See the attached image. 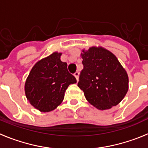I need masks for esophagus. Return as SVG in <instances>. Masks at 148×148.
<instances>
[{
    "mask_svg": "<svg viewBox=\"0 0 148 148\" xmlns=\"http://www.w3.org/2000/svg\"><path fill=\"white\" fill-rule=\"evenodd\" d=\"M74 76L75 77V78H76V80L78 81V76H79V73H78V72H75V73H74Z\"/></svg>",
    "mask_w": 148,
    "mask_h": 148,
    "instance_id": "34e87169",
    "label": "esophagus"
}]
</instances>
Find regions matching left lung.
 Here are the masks:
<instances>
[{
    "instance_id": "left-lung-1",
    "label": "left lung",
    "mask_w": 148,
    "mask_h": 148,
    "mask_svg": "<svg viewBox=\"0 0 148 148\" xmlns=\"http://www.w3.org/2000/svg\"><path fill=\"white\" fill-rule=\"evenodd\" d=\"M82 53L84 68L78 86L86 99L99 110L119 104L128 90V76L117 58L103 48L91 47Z\"/></svg>"
}]
</instances>
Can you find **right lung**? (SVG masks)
Masks as SVG:
<instances>
[{"mask_svg":"<svg viewBox=\"0 0 148 148\" xmlns=\"http://www.w3.org/2000/svg\"><path fill=\"white\" fill-rule=\"evenodd\" d=\"M61 56L54 53L36 63L26 81V96L41 112L56 109L69 85L76 83L75 76L68 72L67 64L60 60Z\"/></svg>","mask_w":148,"mask_h":148,"instance_id":"right-lung-1","label":"right lung"}]
</instances>
